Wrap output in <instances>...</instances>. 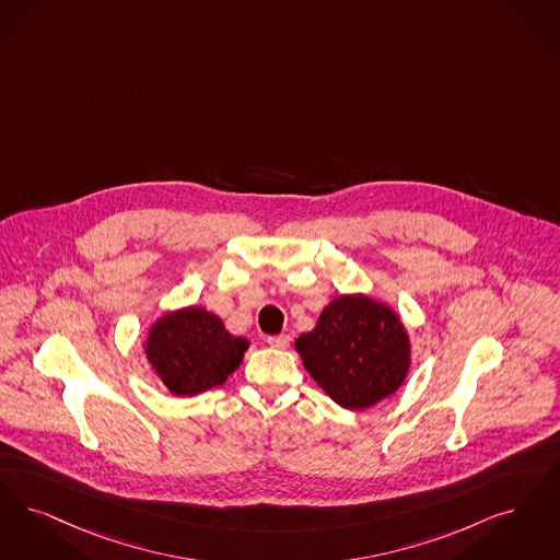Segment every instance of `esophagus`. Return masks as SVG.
I'll return each instance as SVG.
<instances>
[{
    "label": "esophagus",
    "instance_id": "34e87169",
    "mask_svg": "<svg viewBox=\"0 0 560 560\" xmlns=\"http://www.w3.org/2000/svg\"><path fill=\"white\" fill-rule=\"evenodd\" d=\"M267 341H269L270 348H277V350H285V348H290L291 337L285 336V334H281V336L269 337Z\"/></svg>",
    "mask_w": 560,
    "mask_h": 560
}]
</instances>
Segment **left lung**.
Masks as SVG:
<instances>
[{"mask_svg":"<svg viewBox=\"0 0 560 560\" xmlns=\"http://www.w3.org/2000/svg\"><path fill=\"white\" fill-rule=\"evenodd\" d=\"M295 350L325 394L348 410L392 396L410 369L400 316L364 293L331 300L313 331L295 339Z\"/></svg>","mask_w":560,"mask_h":560,"instance_id":"obj_1","label":"left lung"}]
</instances>
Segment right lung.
<instances>
[{"label": "right lung", "mask_w": 560, "mask_h": 560, "mask_svg": "<svg viewBox=\"0 0 560 560\" xmlns=\"http://www.w3.org/2000/svg\"><path fill=\"white\" fill-rule=\"evenodd\" d=\"M247 346V339L224 329L217 314L189 306L162 314L150 327L145 357L171 394L196 396L223 385Z\"/></svg>", "instance_id": "add662e5"}]
</instances>
